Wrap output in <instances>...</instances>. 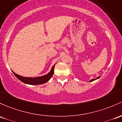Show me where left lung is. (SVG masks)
<instances>
[{"mask_svg":"<svg viewBox=\"0 0 122 122\" xmlns=\"http://www.w3.org/2000/svg\"><path fill=\"white\" fill-rule=\"evenodd\" d=\"M99 78H100V76H98V77H97V78H96V79H93L90 80V81H95V80H97V79H99Z\"/></svg>","mask_w":122,"mask_h":122,"instance_id":"8db88e82","label":"left lung"}]
</instances>
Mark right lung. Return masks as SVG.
Returning a JSON list of instances; mask_svg holds the SVG:
<instances>
[{"instance_id":"right-lung-1","label":"right lung","mask_w":122,"mask_h":122,"mask_svg":"<svg viewBox=\"0 0 122 122\" xmlns=\"http://www.w3.org/2000/svg\"><path fill=\"white\" fill-rule=\"evenodd\" d=\"M55 64L52 66L51 69L50 71L47 73V74L45 75L39 76V77H24V76H20L19 75L17 74L15 72L13 71V73H14L15 75L20 81L24 83L25 84H28V85H42V84L45 83L47 82L50 79L51 77L54 74V69L55 66Z\"/></svg>"}]
</instances>
